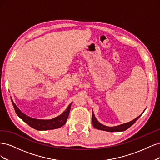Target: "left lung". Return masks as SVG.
<instances>
[{
    "label": "left lung",
    "instance_id": "left-lung-1",
    "mask_svg": "<svg viewBox=\"0 0 160 160\" xmlns=\"http://www.w3.org/2000/svg\"><path fill=\"white\" fill-rule=\"evenodd\" d=\"M144 112V111H143ZM143 113L140 115L137 118L134 119L133 120L131 121V122L126 123H123L122 125H118V126H115V127H108L105 126V125H103L102 124H101L97 119L95 118L94 113L93 112V110H92V123H93V127L98 129H100V130H103V131H106V132H123V131H125L126 129H128L129 128H130L133 124H134L135 123V122L141 117L142 115L143 114Z\"/></svg>",
    "mask_w": 160,
    "mask_h": 160
}]
</instances>
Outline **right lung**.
<instances>
[{"label": "right lung", "mask_w": 160, "mask_h": 160, "mask_svg": "<svg viewBox=\"0 0 160 160\" xmlns=\"http://www.w3.org/2000/svg\"><path fill=\"white\" fill-rule=\"evenodd\" d=\"M14 111L17 115L20 118L22 121H24L26 123H27L30 127L35 129L37 130H49V129H54L57 128H59L64 125L67 122V118L70 112L71 103L68 106V108L64 111L63 113L61 114L58 117L53 118L49 120H42V119H37L31 118L28 116L22 113L21 110L19 109L17 106L13 102L11 99Z\"/></svg>", "instance_id": "right-lung-1"}]
</instances>
